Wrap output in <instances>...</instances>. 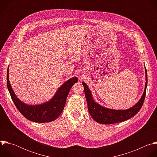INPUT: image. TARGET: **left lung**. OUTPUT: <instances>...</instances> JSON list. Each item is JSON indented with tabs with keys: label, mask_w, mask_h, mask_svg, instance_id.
Instances as JSON below:
<instances>
[{
	"label": "left lung",
	"mask_w": 157,
	"mask_h": 157,
	"mask_svg": "<svg viewBox=\"0 0 157 157\" xmlns=\"http://www.w3.org/2000/svg\"><path fill=\"white\" fill-rule=\"evenodd\" d=\"M146 83L144 94L139 101L132 107L127 110H114L105 108L93 100L91 93L86 84L82 82L85 96L87 102V108L89 113L97 122L101 124H113L127 121L137 114L143 105L147 86V73L145 69Z\"/></svg>",
	"instance_id": "8db88e82"
}]
</instances>
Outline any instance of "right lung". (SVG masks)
Segmentation results:
<instances>
[{
  "instance_id": "1",
  "label": "right lung",
  "mask_w": 157,
  "mask_h": 157,
  "mask_svg": "<svg viewBox=\"0 0 157 157\" xmlns=\"http://www.w3.org/2000/svg\"><path fill=\"white\" fill-rule=\"evenodd\" d=\"M78 81V78L75 77L65 82L50 101L38 105H29L21 102L17 98L9 82V68L7 73V87L15 105L27 119L39 123L52 122L58 118L64 109L71 88Z\"/></svg>"
}]
</instances>
